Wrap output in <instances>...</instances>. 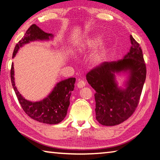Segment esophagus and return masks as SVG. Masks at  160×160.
<instances>
[{"instance_id":"34e87169","label":"esophagus","mask_w":160,"mask_h":160,"mask_svg":"<svg viewBox=\"0 0 160 160\" xmlns=\"http://www.w3.org/2000/svg\"><path fill=\"white\" fill-rule=\"evenodd\" d=\"M77 86L78 88H82L83 87H85V81H83L82 80H79L78 81V84Z\"/></svg>"}]
</instances>
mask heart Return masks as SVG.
I'll use <instances>...</instances> for the list:
<instances>
[{
	"mask_svg": "<svg viewBox=\"0 0 160 160\" xmlns=\"http://www.w3.org/2000/svg\"><path fill=\"white\" fill-rule=\"evenodd\" d=\"M102 40V38L100 35L88 38L78 45V51L84 52L95 49L100 43ZM106 52H107V45L104 42H102L90 55L89 58L90 62L92 65H98L101 64L105 60Z\"/></svg>",
	"mask_w": 160,
	"mask_h": 160,
	"instance_id": "heart-1",
	"label": "heart"
}]
</instances>
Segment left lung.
Here are the masks:
<instances>
[{
	"mask_svg": "<svg viewBox=\"0 0 160 160\" xmlns=\"http://www.w3.org/2000/svg\"><path fill=\"white\" fill-rule=\"evenodd\" d=\"M131 47L122 59L105 62L86 75L95 90L96 120L101 125H119L130 118L139 103L146 79V65L139 44L130 35ZM125 74L127 79L119 87L116 75Z\"/></svg>",
	"mask_w": 160,
	"mask_h": 160,
	"instance_id": "left-lung-1",
	"label": "left lung"
}]
</instances>
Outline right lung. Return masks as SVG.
Here are the masks:
<instances>
[{
	"instance_id": "add662e5",
	"label": "right lung",
	"mask_w": 160,
	"mask_h": 160,
	"mask_svg": "<svg viewBox=\"0 0 160 160\" xmlns=\"http://www.w3.org/2000/svg\"><path fill=\"white\" fill-rule=\"evenodd\" d=\"M53 37L52 33H47L35 24H32L28 29L24 37L16 44L12 53V58L16 56L20 48L24 45L35 40H49L52 39ZM11 78L18 100L22 110L30 118L40 122L50 125L58 124L64 120L70 105L71 92L74 90L75 78L60 81L46 98L37 102H31L25 99L17 90L15 85L13 63L11 65Z\"/></svg>"
}]
</instances>
